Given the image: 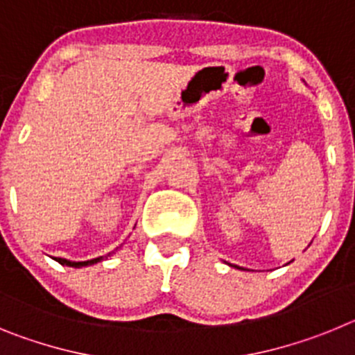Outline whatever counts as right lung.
I'll return each mask as SVG.
<instances>
[{
	"label": "right lung",
	"instance_id": "1",
	"mask_svg": "<svg viewBox=\"0 0 355 355\" xmlns=\"http://www.w3.org/2000/svg\"><path fill=\"white\" fill-rule=\"evenodd\" d=\"M56 261L60 263V265H65V266H74V268H80V266H85V265H92V263H97L101 261L103 258H96V259H90V261H67V259L64 258H55Z\"/></svg>",
	"mask_w": 355,
	"mask_h": 355
}]
</instances>
